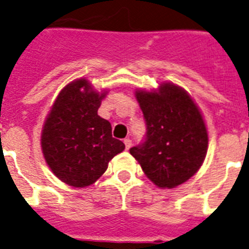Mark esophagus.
Instances as JSON below:
<instances>
[{
	"instance_id": "esophagus-1",
	"label": "esophagus",
	"mask_w": 249,
	"mask_h": 249,
	"mask_svg": "<svg viewBox=\"0 0 249 249\" xmlns=\"http://www.w3.org/2000/svg\"><path fill=\"white\" fill-rule=\"evenodd\" d=\"M123 142H124V145H126V150H128L129 147L132 146V141H131L129 139H124V141H123Z\"/></svg>"
}]
</instances>
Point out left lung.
Instances as JSON below:
<instances>
[{
  "instance_id": "obj_1",
  "label": "left lung",
  "mask_w": 249,
  "mask_h": 249,
  "mask_svg": "<svg viewBox=\"0 0 249 249\" xmlns=\"http://www.w3.org/2000/svg\"><path fill=\"white\" fill-rule=\"evenodd\" d=\"M146 122V137L129 153L151 182L173 188L190 179L202 165L209 136L198 107L173 83L158 90L135 92Z\"/></svg>"
}]
</instances>
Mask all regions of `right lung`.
I'll return each mask as SVG.
<instances>
[{
	"label": "right lung",
	"instance_id": "obj_1",
	"mask_svg": "<svg viewBox=\"0 0 249 249\" xmlns=\"http://www.w3.org/2000/svg\"><path fill=\"white\" fill-rule=\"evenodd\" d=\"M106 90L98 92L86 79L66 85L55 98L42 129L40 145L47 164L63 183L90 186L108 163L124 150L112 137V126L98 116Z\"/></svg>",
	"mask_w": 249,
	"mask_h": 249
}]
</instances>
